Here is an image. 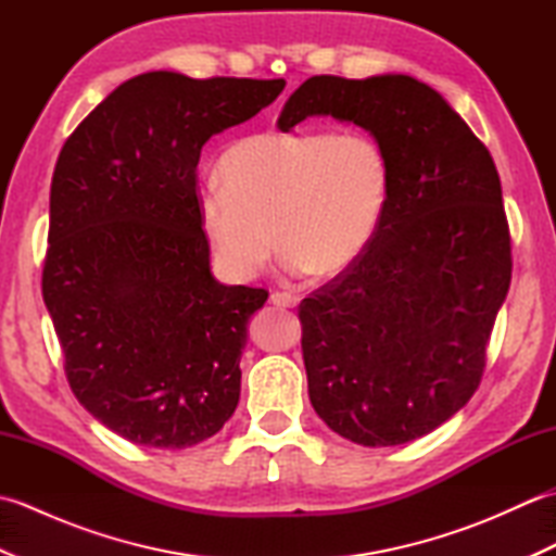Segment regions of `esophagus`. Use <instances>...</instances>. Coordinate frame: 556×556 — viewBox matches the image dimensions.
I'll list each match as a JSON object with an SVG mask.
<instances>
[{"label": "esophagus", "instance_id": "esophagus-1", "mask_svg": "<svg viewBox=\"0 0 556 556\" xmlns=\"http://www.w3.org/2000/svg\"><path fill=\"white\" fill-rule=\"evenodd\" d=\"M299 301L301 299L296 296V293H289V291H271L269 293V303L279 305V308H296Z\"/></svg>", "mask_w": 556, "mask_h": 556}]
</instances>
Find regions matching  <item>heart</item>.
Here are the masks:
<instances>
[{
    "instance_id": "obj_1",
    "label": "heart",
    "mask_w": 556,
    "mask_h": 556,
    "mask_svg": "<svg viewBox=\"0 0 556 556\" xmlns=\"http://www.w3.org/2000/svg\"><path fill=\"white\" fill-rule=\"evenodd\" d=\"M217 176L222 188L200 198V224L222 269L241 281L265 269L275 243L291 275L346 271L368 251L392 188L387 152L365 131L248 136L224 150Z\"/></svg>"
}]
</instances>
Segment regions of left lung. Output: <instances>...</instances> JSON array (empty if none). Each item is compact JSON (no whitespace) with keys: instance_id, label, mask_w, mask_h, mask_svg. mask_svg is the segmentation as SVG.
<instances>
[{"instance_id":"obj_1","label":"left lung","mask_w":556,"mask_h":556,"mask_svg":"<svg viewBox=\"0 0 556 556\" xmlns=\"http://www.w3.org/2000/svg\"><path fill=\"white\" fill-rule=\"evenodd\" d=\"M308 116L365 128L392 188L368 251L299 305L317 416L363 446L432 432L476 394L511 285V236L490 150L425 83L313 76L279 131Z\"/></svg>"}]
</instances>
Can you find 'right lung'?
I'll return each instance as SVG.
<instances>
[{"label": "right lung", "mask_w": 556, "mask_h": 556, "mask_svg": "<svg viewBox=\"0 0 556 556\" xmlns=\"http://www.w3.org/2000/svg\"><path fill=\"white\" fill-rule=\"evenodd\" d=\"M287 80L150 71L110 92L59 152L42 299L80 406L124 440L186 448L241 394V351L265 289L212 277L198 160Z\"/></svg>", "instance_id": "right-lung-1"}]
</instances>
